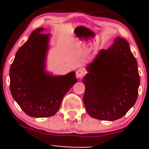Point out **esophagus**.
I'll list each match as a JSON object with an SVG mask.
<instances>
[{"label": "esophagus", "instance_id": "obj_1", "mask_svg": "<svg viewBox=\"0 0 149 149\" xmlns=\"http://www.w3.org/2000/svg\"><path fill=\"white\" fill-rule=\"evenodd\" d=\"M76 74L77 78H82L83 76H85V72L84 71H83V69H78V71H76Z\"/></svg>", "mask_w": 149, "mask_h": 149}]
</instances>
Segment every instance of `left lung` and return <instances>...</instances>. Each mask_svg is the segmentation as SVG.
<instances>
[{
    "instance_id": "1",
    "label": "left lung",
    "mask_w": 149,
    "mask_h": 149,
    "mask_svg": "<svg viewBox=\"0 0 149 149\" xmlns=\"http://www.w3.org/2000/svg\"><path fill=\"white\" fill-rule=\"evenodd\" d=\"M87 70L83 102L89 115L109 121L125 115L136 102L140 84L137 62L127 40L116 37L109 48L101 49Z\"/></svg>"
}]
</instances>
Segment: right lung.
<instances>
[{
	"label": "right lung",
	"mask_w": 149,
	"mask_h": 149,
	"mask_svg": "<svg viewBox=\"0 0 149 149\" xmlns=\"http://www.w3.org/2000/svg\"><path fill=\"white\" fill-rule=\"evenodd\" d=\"M38 28L19 48L10 69L12 96L31 117L46 118L58 111L66 92L78 80L74 71L64 76L46 73L49 33Z\"/></svg>",
	"instance_id": "obj_1"
}]
</instances>
